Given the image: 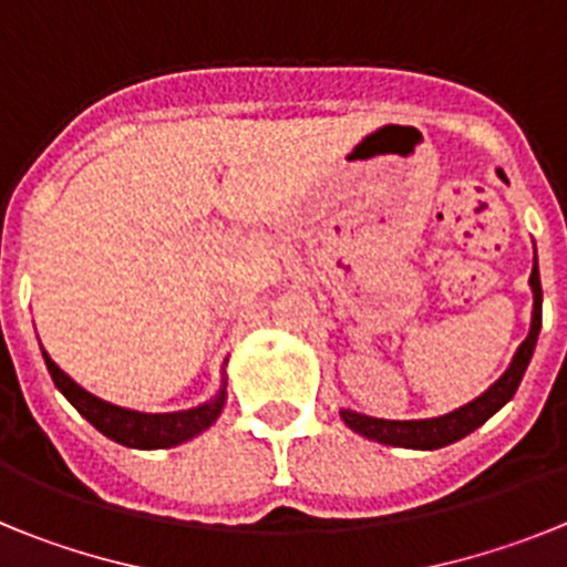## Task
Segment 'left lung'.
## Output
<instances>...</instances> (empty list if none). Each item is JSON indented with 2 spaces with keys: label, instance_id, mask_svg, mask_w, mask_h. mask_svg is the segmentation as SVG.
I'll list each match as a JSON object with an SVG mask.
<instances>
[{
  "label": "left lung",
  "instance_id": "8db88e82",
  "mask_svg": "<svg viewBox=\"0 0 567 567\" xmlns=\"http://www.w3.org/2000/svg\"><path fill=\"white\" fill-rule=\"evenodd\" d=\"M530 292H534V312H530V329L528 338L519 343L517 354L511 360V365L503 372V378L494 385H488L480 398L471 403L460 405L454 412L440 414V417H425V420H380L369 417V414L352 412V409H340V420H343L352 432L363 434V437L374 440L383 445H398V449H420V452H432V449H443L474 429L485 423L491 414H497L505 403H508L519 389L525 369L530 363V354L537 349L539 329H543V284H539V267H537V252H534V269H530Z\"/></svg>",
  "mask_w": 567,
  "mask_h": 567
}]
</instances>
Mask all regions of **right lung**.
I'll return each instance as SVG.
<instances>
[{"label": "right lung", "instance_id": "right-lung-1", "mask_svg": "<svg viewBox=\"0 0 567 567\" xmlns=\"http://www.w3.org/2000/svg\"><path fill=\"white\" fill-rule=\"evenodd\" d=\"M44 365H48L50 378L56 383L59 392L70 400V405L82 414L87 423H93L104 437L115 440V443L127 445V449H173L187 440L198 437L207 432L209 425L218 420L227 403V374L221 378V389L207 403L195 405V409H184V412H135V409H124V405L107 403V400L90 394L87 389L76 383V380L64 374L50 354L42 349Z\"/></svg>", "mask_w": 567, "mask_h": 567}]
</instances>
